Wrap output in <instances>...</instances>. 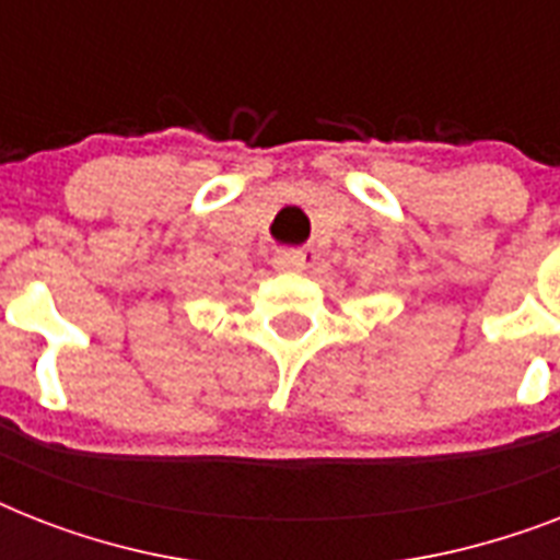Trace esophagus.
<instances>
[{
    "mask_svg": "<svg viewBox=\"0 0 560 560\" xmlns=\"http://www.w3.org/2000/svg\"><path fill=\"white\" fill-rule=\"evenodd\" d=\"M272 267H276V270H288V272L305 270L307 253H302V249H281V253H276V258H272Z\"/></svg>",
    "mask_w": 560,
    "mask_h": 560,
    "instance_id": "1",
    "label": "esophagus"
}]
</instances>
